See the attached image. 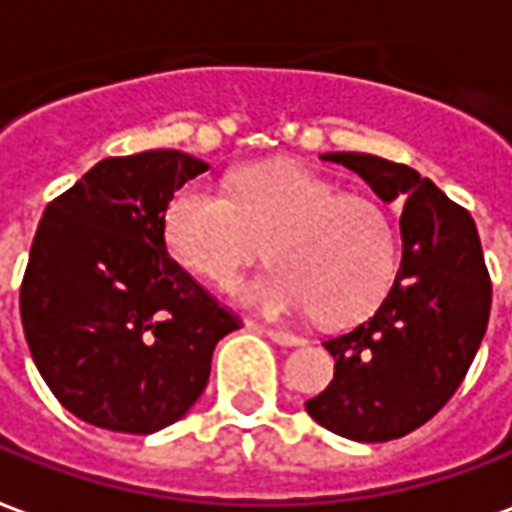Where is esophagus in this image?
I'll list each match as a JSON object with an SVG mask.
<instances>
[{
	"instance_id": "obj_1",
	"label": "esophagus",
	"mask_w": 512,
	"mask_h": 512,
	"mask_svg": "<svg viewBox=\"0 0 512 512\" xmlns=\"http://www.w3.org/2000/svg\"><path fill=\"white\" fill-rule=\"evenodd\" d=\"M259 331H262L264 337H270V340H273V343H278V345H301L303 343L298 334H290V331L267 329V326H259Z\"/></svg>"
}]
</instances>
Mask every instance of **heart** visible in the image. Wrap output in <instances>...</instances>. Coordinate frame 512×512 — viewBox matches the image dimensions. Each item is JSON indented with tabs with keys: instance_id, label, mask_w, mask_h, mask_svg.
<instances>
[{
	"instance_id": "obj_1",
	"label": "heart",
	"mask_w": 512,
	"mask_h": 512,
	"mask_svg": "<svg viewBox=\"0 0 512 512\" xmlns=\"http://www.w3.org/2000/svg\"><path fill=\"white\" fill-rule=\"evenodd\" d=\"M161 234L169 256L217 290H228L267 242L276 267L236 287V298L273 317L315 312L329 326L370 315L398 264L396 225L376 197L340 192L292 161L236 169L228 195L183 183L164 206Z\"/></svg>"
}]
</instances>
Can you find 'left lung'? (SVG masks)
I'll list each match as a JSON object with an SVG mask.
<instances>
[{"label":"left lung","instance_id":"8db88e82","mask_svg":"<svg viewBox=\"0 0 512 512\" xmlns=\"http://www.w3.org/2000/svg\"><path fill=\"white\" fill-rule=\"evenodd\" d=\"M384 203H401V264L379 309L326 340L334 379L306 412L334 435L384 443L410 435L460 387L491 315V276L471 214L412 167L326 153Z\"/></svg>","mask_w":512,"mask_h":512}]
</instances>
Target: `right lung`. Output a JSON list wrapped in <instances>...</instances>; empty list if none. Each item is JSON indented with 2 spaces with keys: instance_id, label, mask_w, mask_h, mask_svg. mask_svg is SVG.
<instances>
[{
  "instance_id": "right-lung-1",
  "label": "right lung",
  "mask_w": 512,
  "mask_h": 512,
  "mask_svg": "<svg viewBox=\"0 0 512 512\" xmlns=\"http://www.w3.org/2000/svg\"><path fill=\"white\" fill-rule=\"evenodd\" d=\"M209 164L181 150L105 158L55 197L21 281V326L66 410L153 435L206 390L214 345L239 329L167 253L161 217Z\"/></svg>"
}]
</instances>
